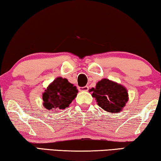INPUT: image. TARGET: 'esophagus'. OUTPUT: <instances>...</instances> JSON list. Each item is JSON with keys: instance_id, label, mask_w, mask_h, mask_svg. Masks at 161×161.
<instances>
[{"instance_id": "1", "label": "esophagus", "mask_w": 161, "mask_h": 161, "mask_svg": "<svg viewBox=\"0 0 161 161\" xmlns=\"http://www.w3.org/2000/svg\"><path fill=\"white\" fill-rule=\"evenodd\" d=\"M78 90L80 92H87V91H88V86H83V87H78Z\"/></svg>"}]
</instances>
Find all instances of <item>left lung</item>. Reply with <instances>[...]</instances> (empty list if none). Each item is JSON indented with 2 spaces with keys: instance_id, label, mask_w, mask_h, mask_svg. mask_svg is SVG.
<instances>
[{
  "instance_id": "1",
  "label": "left lung",
  "mask_w": 161,
  "mask_h": 161,
  "mask_svg": "<svg viewBox=\"0 0 161 161\" xmlns=\"http://www.w3.org/2000/svg\"><path fill=\"white\" fill-rule=\"evenodd\" d=\"M90 92L98 105L109 113H119L129 99L125 88L108 79L99 81L96 88H92Z\"/></svg>"
}]
</instances>
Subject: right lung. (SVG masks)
<instances>
[{
	"mask_svg": "<svg viewBox=\"0 0 161 161\" xmlns=\"http://www.w3.org/2000/svg\"><path fill=\"white\" fill-rule=\"evenodd\" d=\"M78 90L66 78H56L43 94V106L47 109H65L77 96Z\"/></svg>",
	"mask_w": 161,
	"mask_h": 161,
	"instance_id": "1",
	"label": "right lung"
}]
</instances>
